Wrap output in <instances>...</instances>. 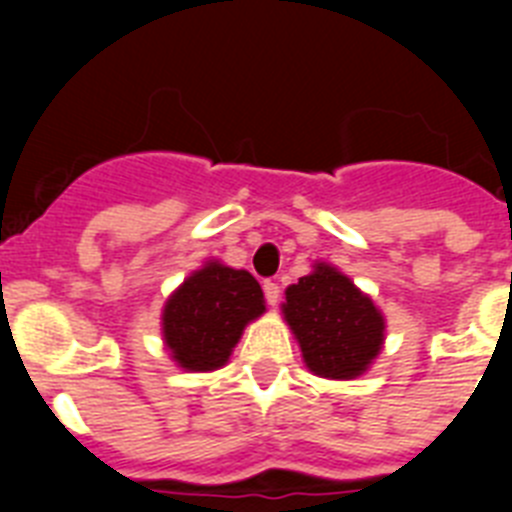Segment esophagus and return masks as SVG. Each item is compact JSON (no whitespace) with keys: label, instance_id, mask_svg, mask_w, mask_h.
<instances>
[{"label":"esophagus","instance_id":"34e87169","mask_svg":"<svg viewBox=\"0 0 512 512\" xmlns=\"http://www.w3.org/2000/svg\"><path fill=\"white\" fill-rule=\"evenodd\" d=\"M264 297L269 305H279V300H282V289H279L277 282H271V279H266L264 282Z\"/></svg>","mask_w":512,"mask_h":512}]
</instances>
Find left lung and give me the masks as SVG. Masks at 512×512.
I'll return each instance as SVG.
<instances>
[{
  "instance_id": "1",
  "label": "left lung",
  "mask_w": 512,
  "mask_h": 512,
  "mask_svg": "<svg viewBox=\"0 0 512 512\" xmlns=\"http://www.w3.org/2000/svg\"><path fill=\"white\" fill-rule=\"evenodd\" d=\"M284 318L318 377H359L384 341L382 312L351 279L325 264L287 289Z\"/></svg>"
}]
</instances>
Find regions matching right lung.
<instances>
[{
  "mask_svg": "<svg viewBox=\"0 0 512 512\" xmlns=\"http://www.w3.org/2000/svg\"><path fill=\"white\" fill-rule=\"evenodd\" d=\"M264 310V292L248 271L212 261L166 302V346L189 372H212L228 361L248 320Z\"/></svg>",
  "mask_w": 512,
  "mask_h": 512,
  "instance_id": "right-lung-1",
  "label": "right lung"
}]
</instances>
